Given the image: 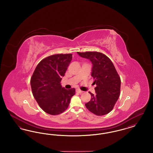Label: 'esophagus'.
<instances>
[{
  "label": "esophagus",
  "mask_w": 153,
  "mask_h": 153,
  "mask_svg": "<svg viewBox=\"0 0 153 153\" xmlns=\"http://www.w3.org/2000/svg\"><path fill=\"white\" fill-rule=\"evenodd\" d=\"M76 92H77V93H79V94H81V93H82L83 92V91H82L81 90H80V89H76Z\"/></svg>",
  "instance_id": "obj_1"
}]
</instances>
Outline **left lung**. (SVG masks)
<instances>
[{"mask_svg": "<svg viewBox=\"0 0 153 153\" xmlns=\"http://www.w3.org/2000/svg\"><path fill=\"white\" fill-rule=\"evenodd\" d=\"M82 58L89 59L92 64L91 76L95 80L96 94L91 92V100L85 104L89 111L97 116L108 114L118 100L120 92V78L113 63L100 52H77Z\"/></svg>", "mask_w": 153, "mask_h": 153, "instance_id": "left-lung-1", "label": "left lung"}]
</instances>
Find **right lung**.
<instances>
[{
    "label": "right lung",
    "instance_id": "1",
    "mask_svg": "<svg viewBox=\"0 0 153 153\" xmlns=\"http://www.w3.org/2000/svg\"><path fill=\"white\" fill-rule=\"evenodd\" d=\"M72 59V54H58L42 59L30 80L32 93L39 107L50 115L62 113L68 108L75 89H66L60 84Z\"/></svg>",
    "mask_w": 153,
    "mask_h": 153
}]
</instances>
